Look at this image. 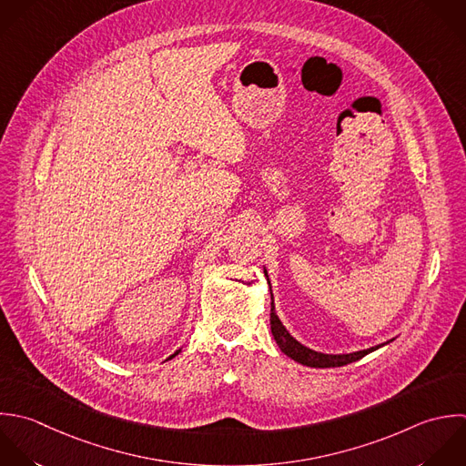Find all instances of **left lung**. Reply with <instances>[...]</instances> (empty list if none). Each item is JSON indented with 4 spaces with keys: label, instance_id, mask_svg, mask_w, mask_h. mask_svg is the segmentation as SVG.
Instances as JSON below:
<instances>
[{
    "label": "left lung",
    "instance_id": "8db88e82",
    "mask_svg": "<svg viewBox=\"0 0 466 466\" xmlns=\"http://www.w3.org/2000/svg\"><path fill=\"white\" fill-rule=\"evenodd\" d=\"M265 270V276H267V268ZM270 330H272V336L278 343V347L281 349V352L285 356H289L290 360L305 365V367H312V369H330V367H343V365H349V363H354L361 358H365L367 354L389 345L390 341L387 343H381V345H376V347H370V349H365V350H358V352H350V354H323V352H316L305 345H301L296 338L290 336V332L285 329V325L281 323V319L278 318V312H276V305H274V298H272V305H270Z\"/></svg>",
    "mask_w": 466,
    "mask_h": 466
}]
</instances>
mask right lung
<instances>
[{
	"mask_svg": "<svg viewBox=\"0 0 466 466\" xmlns=\"http://www.w3.org/2000/svg\"><path fill=\"white\" fill-rule=\"evenodd\" d=\"M179 352H181V349H179V350H176V352H174V354H172V356H170V358H168V360H172V358H176V356H177V354H179Z\"/></svg>",
	"mask_w": 466,
	"mask_h": 466,
	"instance_id": "add662e5",
	"label": "right lung"
}]
</instances>
